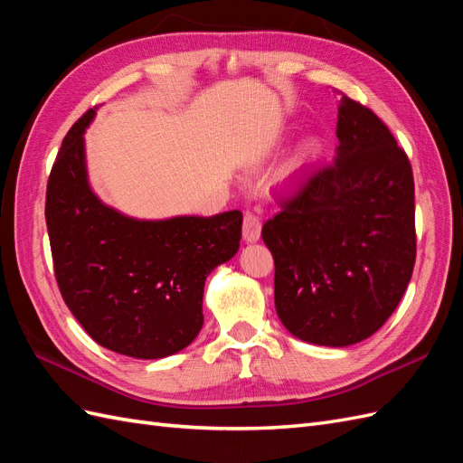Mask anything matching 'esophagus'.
Instances as JSON below:
<instances>
[{
	"instance_id": "esophagus-1",
	"label": "esophagus",
	"mask_w": 463,
	"mask_h": 463,
	"mask_svg": "<svg viewBox=\"0 0 463 463\" xmlns=\"http://www.w3.org/2000/svg\"><path fill=\"white\" fill-rule=\"evenodd\" d=\"M262 232V221H260L254 213H244L242 221V236L246 242H256Z\"/></svg>"
}]
</instances>
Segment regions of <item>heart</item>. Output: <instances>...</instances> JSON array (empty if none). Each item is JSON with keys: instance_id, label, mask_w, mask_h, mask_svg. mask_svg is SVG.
Listing matches in <instances>:
<instances>
[{"instance_id": "b5f03b06", "label": "heart", "mask_w": 463, "mask_h": 463, "mask_svg": "<svg viewBox=\"0 0 463 463\" xmlns=\"http://www.w3.org/2000/svg\"><path fill=\"white\" fill-rule=\"evenodd\" d=\"M313 152H315V146H313V145H305V146L301 148V152L298 154V158H295V160L291 162V170L301 168V165L313 156Z\"/></svg>"}]
</instances>
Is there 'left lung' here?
<instances>
[{"mask_svg":"<svg viewBox=\"0 0 463 463\" xmlns=\"http://www.w3.org/2000/svg\"><path fill=\"white\" fill-rule=\"evenodd\" d=\"M335 162L315 168L262 239L274 256L276 311L293 336L350 346L385 325L414 258L412 168L387 125L342 96Z\"/></svg>","mask_w":463,"mask_h":463,"instance_id":"obj_1","label":"left lung"}]
</instances>
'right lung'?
Wrapping results in <instances>:
<instances>
[{"mask_svg": "<svg viewBox=\"0 0 463 463\" xmlns=\"http://www.w3.org/2000/svg\"><path fill=\"white\" fill-rule=\"evenodd\" d=\"M90 109L68 130L46 185L54 276L99 346L138 360L184 350L203 326L205 279L241 246L242 213L138 221L103 205L86 172Z\"/></svg>", "mask_w": 463, "mask_h": 463, "instance_id": "right-lung-1", "label": "right lung"}]
</instances>
